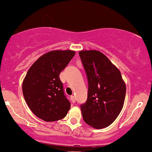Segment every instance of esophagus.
I'll return each instance as SVG.
<instances>
[{"mask_svg":"<svg viewBox=\"0 0 152 152\" xmlns=\"http://www.w3.org/2000/svg\"><path fill=\"white\" fill-rule=\"evenodd\" d=\"M70 99H71V100H72V102L73 103H75V97L74 96V95H72V96L70 97Z\"/></svg>","mask_w":152,"mask_h":152,"instance_id":"1","label":"esophagus"}]
</instances>
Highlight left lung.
<instances>
[{"label":"left lung","instance_id":"8db88e82","mask_svg":"<svg viewBox=\"0 0 152 152\" xmlns=\"http://www.w3.org/2000/svg\"><path fill=\"white\" fill-rule=\"evenodd\" d=\"M88 82V98L81 104L83 120L97 129L116 119L124 106L126 85L118 69L99 51L79 52Z\"/></svg>","mask_w":152,"mask_h":152}]
</instances>
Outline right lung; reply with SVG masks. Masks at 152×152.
<instances>
[{
  "mask_svg": "<svg viewBox=\"0 0 152 152\" xmlns=\"http://www.w3.org/2000/svg\"><path fill=\"white\" fill-rule=\"evenodd\" d=\"M75 52L56 50L46 53L32 64L23 82L22 90L32 112L45 121L62 119L70 108L59 74Z\"/></svg>",
  "mask_w": 152,
  "mask_h": 152,
  "instance_id": "add662e5",
  "label": "right lung"
}]
</instances>
